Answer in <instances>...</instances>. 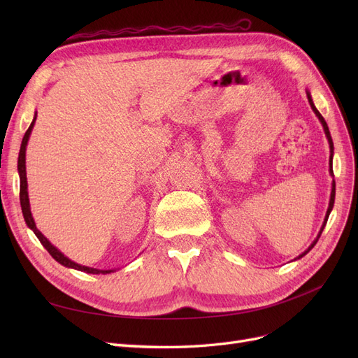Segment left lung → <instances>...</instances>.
I'll return each mask as SVG.
<instances>
[{
    "instance_id": "left-lung-1",
    "label": "left lung",
    "mask_w": 358,
    "mask_h": 358,
    "mask_svg": "<svg viewBox=\"0 0 358 358\" xmlns=\"http://www.w3.org/2000/svg\"><path fill=\"white\" fill-rule=\"evenodd\" d=\"M308 100H309V104H310V107H312V110L315 112V115L318 116V119L321 121V124H322V127H324V131H326V136H327V138H329V143H330V149H331V152H333V140H331V136H330V131H329V127H327V122L324 121V117H322V115L317 110V107L313 106V101H312V99H310V95H309V92H308ZM330 173L333 175V167H331V158H330ZM334 194H336V188H334V182H333V188H331V196H330V204H329V210H327V215H326V220H324V224H322V229H321V231H320V234H318V237H317V241L313 242L310 246H309V249L306 252H303L299 258H301L303 255H306L310 249L315 246V243L318 242V239H320V236H321V233H322V230H324V227H326V222H327V220H329V215H330V212H331V209H333V204H334Z\"/></svg>"
}]
</instances>
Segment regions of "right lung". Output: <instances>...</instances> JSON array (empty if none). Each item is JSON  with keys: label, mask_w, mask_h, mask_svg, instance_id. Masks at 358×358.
Returning a JSON list of instances; mask_svg holds the SVG:
<instances>
[{"label": "right lung", "mask_w": 358, "mask_h": 358, "mask_svg": "<svg viewBox=\"0 0 358 358\" xmlns=\"http://www.w3.org/2000/svg\"><path fill=\"white\" fill-rule=\"evenodd\" d=\"M34 122H36V117L34 121L31 122L29 128L27 129V133L22 138V145H20V150H19V159H17V170H19V178H20V189H19V197H20V206H22V213H24V218H25V222L27 225L29 227V229L34 231V234L38 237V241L41 242V245L45 246L48 249V252L57 259V262L62 266L66 267H71V268H76V270H80V272H86V273H94V275H99V273H110L112 270H99V268H92V267H86V266H80L78 263L71 262V259H69L66 255H64L62 252H59L58 249L53 246L45 236H43L38 229L36 227V222L34 220H32V215H31V210H29V200H28V191H27V170H25V150H27V143H28V138H29V134H31V129L32 127H34Z\"/></svg>", "instance_id": "add662e5"}]
</instances>
